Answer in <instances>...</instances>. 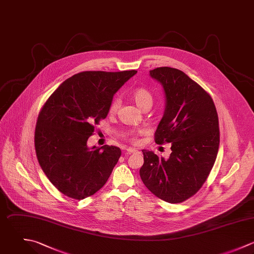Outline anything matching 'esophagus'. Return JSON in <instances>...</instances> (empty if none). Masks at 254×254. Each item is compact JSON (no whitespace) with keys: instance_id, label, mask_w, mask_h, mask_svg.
I'll list each match as a JSON object with an SVG mask.
<instances>
[{"instance_id":"34e87169","label":"esophagus","mask_w":254,"mask_h":254,"mask_svg":"<svg viewBox=\"0 0 254 254\" xmlns=\"http://www.w3.org/2000/svg\"><path fill=\"white\" fill-rule=\"evenodd\" d=\"M127 153H134V152H137V150H136L135 148L128 147V148H127Z\"/></svg>"}]
</instances>
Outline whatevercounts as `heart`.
Wrapping results in <instances>:
<instances>
[{"label": "heart", "instance_id": "obj_1", "mask_svg": "<svg viewBox=\"0 0 254 254\" xmlns=\"http://www.w3.org/2000/svg\"><path fill=\"white\" fill-rule=\"evenodd\" d=\"M132 98L134 100V102L136 103V105L141 108L142 110L147 107V106H150L152 105V102H153V96L152 94L145 88H137L136 90H134V92L132 93ZM120 107V99L119 98H115L111 104H110V108H109V111L111 114H115L118 109ZM137 132L135 131H130L128 132V135H129V139L132 140V141H136L137 139Z\"/></svg>", "mask_w": 254, "mask_h": 254}]
</instances>
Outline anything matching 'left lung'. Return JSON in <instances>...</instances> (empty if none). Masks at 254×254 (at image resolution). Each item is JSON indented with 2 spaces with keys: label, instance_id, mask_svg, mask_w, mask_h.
<instances>
[{
  "label": "left lung",
  "instance_id": "obj_1",
  "mask_svg": "<svg viewBox=\"0 0 254 254\" xmlns=\"http://www.w3.org/2000/svg\"><path fill=\"white\" fill-rule=\"evenodd\" d=\"M150 76L159 81L166 108L154 140L171 143L169 158L142 150L139 170L146 188L159 199L178 204L194 196L206 182L220 145L219 118L210 94L181 70L158 67Z\"/></svg>",
  "mask_w": 254,
  "mask_h": 254
}]
</instances>
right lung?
<instances>
[{
    "label": "right lung",
    "instance_id": "add662e5",
    "mask_svg": "<svg viewBox=\"0 0 254 254\" xmlns=\"http://www.w3.org/2000/svg\"><path fill=\"white\" fill-rule=\"evenodd\" d=\"M136 72H80L65 80L42 106L34 132L35 152L42 171L63 195L83 200L108 181L121 149L89 148L87 140L106 119L114 94Z\"/></svg>",
    "mask_w": 254,
    "mask_h": 254
}]
</instances>
